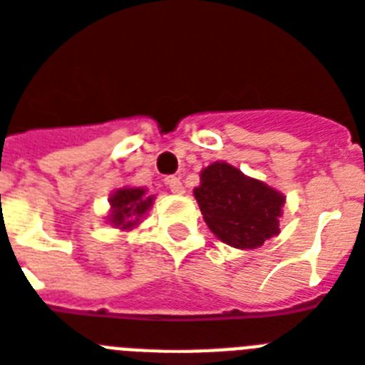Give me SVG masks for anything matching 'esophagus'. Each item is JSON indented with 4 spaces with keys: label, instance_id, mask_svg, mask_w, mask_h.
Wrapping results in <instances>:
<instances>
[{
    "label": "esophagus",
    "instance_id": "1",
    "mask_svg": "<svg viewBox=\"0 0 365 365\" xmlns=\"http://www.w3.org/2000/svg\"><path fill=\"white\" fill-rule=\"evenodd\" d=\"M167 185H168V189L174 192V195H182L183 192V185H182V180H180V178H176V176L167 178Z\"/></svg>",
    "mask_w": 365,
    "mask_h": 365
}]
</instances>
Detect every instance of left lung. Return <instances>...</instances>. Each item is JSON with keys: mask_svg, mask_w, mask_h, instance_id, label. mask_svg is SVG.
Here are the masks:
<instances>
[{"mask_svg": "<svg viewBox=\"0 0 365 365\" xmlns=\"http://www.w3.org/2000/svg\"><path fill=\"white\" fill-rule=\"evenodd\" d=\"M195 198L211 232L235 249H256L277 235L286 200L228 163H213L202 170Z\"/></svg>", "mask_w": 365, "mask_h": 365, "instance_id": "obj_1", "label": "left lung"}]
</instances>
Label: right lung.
I'll return each instance as SVG.
<instances>
[{
	"mask_svg": "<svg viewBox=\"0 0 365 365\" xmlns=\"http://www.w3.org/2000/svg\"><path fill=\"white\" fill-rule=\"evenodd\" d=\"M152 198L146 197L145 189L139 187H124L113 195L111 200V220L113 226H120L122 230L133 228L139 219L145 215L148 207L152 206Z\"/></svg>",
	"mask_w": 365,
	"mask_h": 365,
	"instance_id": "1",
	"label": "right lung"
}]
</instances>
